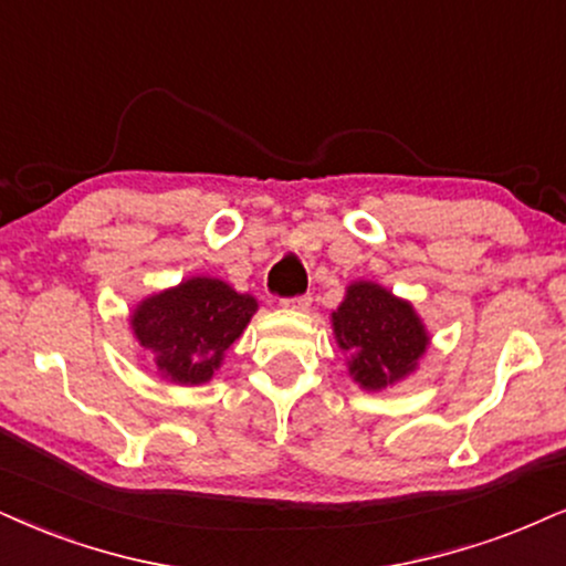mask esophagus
<instances>
[{"mask_svg":"<svg viewBox=\"0 0 566 566\" xmlns=\"http://www.w3.org/2000/svg\"><path fill=\"white\" fill-rule=\"evenodd\" d=\"M312 304V296H296V298H283L285 310H296V312H306Z\"/></svg>","mask_w":566,"mask_h":566,"instance_id":"34e87169","label":"esophagus"}]
</instances>
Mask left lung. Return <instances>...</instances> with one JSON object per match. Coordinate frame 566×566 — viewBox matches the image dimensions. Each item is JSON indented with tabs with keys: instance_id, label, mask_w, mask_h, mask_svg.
<instances>
[{
	"instance_id": "8db88e82",
	"label": "left lung",
	"mask_w": 566,
	"mask_h": 566,
	"mask_svg": "<svg viewBox=\"0 0 566 566\" xmlns=\"http://www.w3.org/2000/svg\"><path fill=\"white\" fill-rule=\"evenodd\" d=\"M331 325L348 375L369 394L411 378L430 346L415 304L375 281L348 283Z\"/></svg>"
}]
</instances>
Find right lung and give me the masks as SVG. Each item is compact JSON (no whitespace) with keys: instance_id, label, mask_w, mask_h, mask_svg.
Wrapping results in <instances>:
<instances>
[{"instance_id":"1","label":"right lung","mask_w":566,"mask_h":566,"mask_svg":"<svg viewBox=\"0 0 566 566\" xmlns=\"http://www.w3.org/2000/svg\"><path fill=\"white\" fill-rule=\"evenodd\" d=\"M260 304L220 277L193 275L142 298L130 312L134 338L151 354L157 375L176 386H205L247 331Z\"/></svg>"}]
</instances>
